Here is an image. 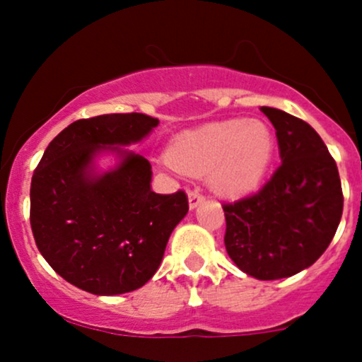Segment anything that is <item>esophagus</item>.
Wrapping results in <instances>:
<instances>
[{"mask_svg":"<svg viewBox=\"0 0 362 362\" xmlns=\"http://www.w3.org/2000/svg\"><path fill=\"white\" fill-rule=\"evenodd\" d=\"M201 202H204V195H202L199 190H192V192H189V207L190 209H195Z\"/></svg>","mask_w":362,"mask_h":362,"instance_id":"obj_1","label":"esophagus"}]
</instances>
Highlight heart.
<instances>
[{
  "instance_id": "b5f03b06",
  "label": "heart",
  "mask_w": 362,
  "mask_h": 362,
  "mask_svg": "<svg viewBox=\"0 0 362 362\" xmlns=\"http://www.w3.org/2000/svg\"><path fill=\"white\" fill-rule=\"evenodd\" d=\"M274 155V134L262 120L230 119L180 134L172 143L168 160L189 175L213 172L219 194L242 197L267 173Z\"/></svg>"
}]
</instances>
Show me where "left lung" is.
<instances>
[{
    "mask_svg": "<svg viewBox=\"0 0 362 362\" xmlns=\"http://www.w3.org/2000/svg\"><path fill=\"white\" fill-rule=\"evenodd\" d=\"M276 129L279 168L257 194L223 204L224 247L236 267L260 281L291 277L320 259L342 218L335 160L305 120L260 109Z\"/></svg>",
    "mask_w": 362,
    "mask_h": 362,
    "instance_id": "1",
    "label": "left lung"
}]
</instances>
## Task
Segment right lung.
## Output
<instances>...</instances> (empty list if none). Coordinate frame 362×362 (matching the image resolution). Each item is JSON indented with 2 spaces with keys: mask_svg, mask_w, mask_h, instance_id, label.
I'll use <instances>...</instances> for the list:
<instances>
[{
  "mask_svg": "<svg viewBox=\"0 0 362 362\" xmlns=\"http://www.w3.org/2000/svg\"><path fill=\"white\" fill-rule=\"evenodd\" d=\"M160 120L138 114L80 119L49 143L30 185L37 248L62 279L86 293L114 296L155 276L172 231L189 211L184 190H151V165L126 148ZM115 152L119 163L97 173L94 158Z\"/></svg>",
  "mask_w": 362,
  "mask_h": 362,
  "instance_id": "add662e5",
  "label": "right lung"
}]
</instances>
